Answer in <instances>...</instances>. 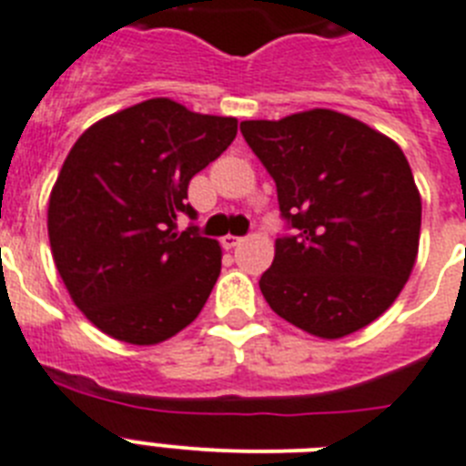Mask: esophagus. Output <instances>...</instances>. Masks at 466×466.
<instances>
[{
	"mask_svg": "<svg viewBox=\"0 0 466 466\" xmlns=\"http://www.w3.org/2000/svg\"><path fill=\"white\" fill-rule=\"evenodd\" d=\"M238 242H240V238H238V236H230V233H228V236L221 238V245H224L226 249H233V248H236V245H238Z\"/></svg>",
	"mask_w": 466,
	"mask_h": 466,
	"instance_id": "obj_1",
	"label": "esophagus"
}]
</instances>
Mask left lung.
I'll use <instances>...</instances> for the list:
<instances>
[{
	"label": "left lung",
	"instance_id": "left-lung-1",
	"mask_svg": "<svg viewBox=\"0 0 466 466\" xmlns=\"http://www.w3.org/2000/svg\"><path fill=\"white\" fill-rule=\"evenodd\" d=\"M293 233L259 279L268 307L319 338H343L393 305L412 274L421 198L390 137L330 109L242 121Z\"/></svg>",
	"mask_w": 466,
	"mask_h": 466
}]
</instances>
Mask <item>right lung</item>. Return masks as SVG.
Masks as SVG:
<instances>
[{
    "mask_svg": "<svg viewBox=\"0 0 466 466\" xmlns=\"http://www.w3.org/2000/svg\"><path fill=\"white\" fill-rule=\"evenodd\" d=\"M233 116L167 97L111 114L83 133L49 195L54 264L106 336L157 345L192 324L221 274V245L199 236L187 186L236 140Z\"/></svg>",
    "mask_w": 466,
    "mask_h": 466,
    "instance_id": "1",
    "label": "right lung"
}]
</instances>
